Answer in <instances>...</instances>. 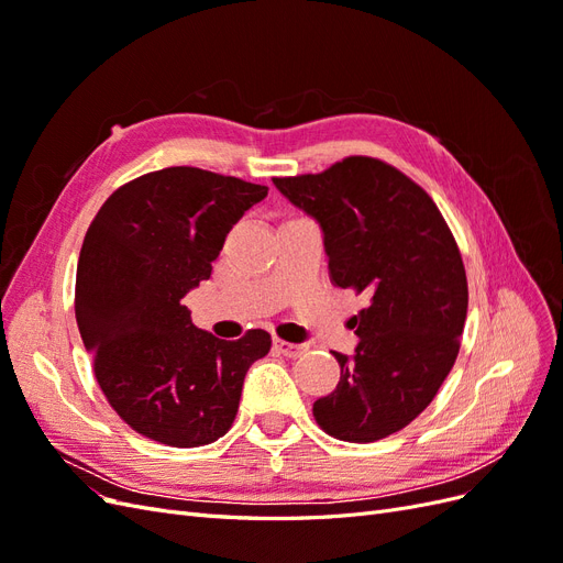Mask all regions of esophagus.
<instances>
[{
  "mask_svg": "<svg viewBox=\"0 0 563 563\" xmlns=\"http://www.w3.org/2000/svg\"><path fill=\"white\" fill-rule=\"evenodd\" d=\"M275 350L284 356H291V360H296V356L308 352V347H305V345H294V343H288V340H279V338L275 340Z\"/></svg>",
  "mask_w": 563,
  "mask_h": 563,
  "instance_id": "obj_1",
  "label": "esophagus"
}]
</instances>
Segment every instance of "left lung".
Returning a JSON list of instances; mask_svg holds the SVG:
<instances>
[{
	"label": "left lung",
	"mask_w": 563,
	"mask_h": 563,
	"mask_svg": "<svg viewBox=\"0 0 563 563\" xmlns=\"http://www.w3.org/2000/svg\"><path fill=\"white\" fill-rule=\"evenodd\" d=\"M275 185L319 223L331 282L371 296L352 317L354 354L333 352L340 383L314 401V420L354 444L395 434L430 406L465 329L467 277L446 220L420 185L373 157Z\"/></svg>",
	"instance_id": "1"
}]
</instances>
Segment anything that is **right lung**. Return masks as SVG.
<instances>
[{"instance_id": "obj_1", "label": "right lung", "mask_w": 563, "mask_h": 563, "mask_svg": "<svg viewBox=\"0 0 563 563\" xmlns=\"http://www.w3.org/2000/svg\"><path fill=\"white\" fill-rule=\"evenodd\" d=\"M265 185L172 166L114 190L84 236L75 314L96 380L131 430L176 449L223 437L249 366L272 338L253 329L220 340L183 305L211 277L232 225Z\"/></svg>"}]
</instances>
